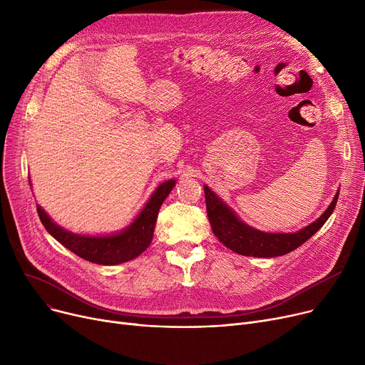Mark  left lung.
<instances>
[{"mask_svg":"<svg viewBox=\"0 0 365 365\" xmlns=\"http://www.w3.org/2000/svg\"><path fill=\"white\" fill-rule=\"evenodd\" d=\"M205 205L210 225H212L213 234L223 242L229 250H232L242 256L255 257H275L282 256L296 250L303 242L308 241L317 231L322 227L331 216L336 208L339 192L336 194L330 207L325 210L324 215L309 226H306L296 234H267L257 231L255 227L242 223L235 213L229 208L213 190L204 186Z\"/></svg>","mask_w":365,"mask_h":365,"instance_id":"left-lung-1","label":"left lung"}]
</instances>
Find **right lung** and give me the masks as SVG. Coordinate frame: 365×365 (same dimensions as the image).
<instances>
[{
  "label": "right lung",
  "mask_w": 365,
  "mask_h": 365,
  "mask_svg": "<svg viewBox=\"0 0 365 365\" xmlns=\"http://www.w3.org/2000/svg\"><path fill=\"white\" fill-rule=\"evenodd\" d=\"M175 183V180H167L160 185L136 220L121 234L110 237L75 235L57 226L40 205H36V212L47 232L76 256L98 264H118L138 257L149 247L160 207Z\"/></svg>",
  "instance_id": "1"
}]
</instances>
